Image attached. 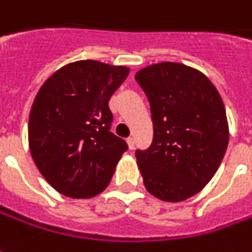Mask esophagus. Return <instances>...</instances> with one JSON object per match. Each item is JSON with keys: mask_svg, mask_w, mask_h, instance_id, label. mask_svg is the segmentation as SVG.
Wrapping results in <instances>:
<instances>
[{"mask_svg": "<svg viewBox=\"0 0 252 252\" xmlns=\"http://www.w3.org/2000/svg\"><path fill=\"white\" fill-rule=\"evenodd\" d=\"M126 141H127V146H129V148H130V150H131V148L134 147V138L129 137V138H127V140H126Z\"/></svg>", "mask_w": 252, "mask_h": 252, "instance_id": "1", "label": "esophagus"}]
</instances>
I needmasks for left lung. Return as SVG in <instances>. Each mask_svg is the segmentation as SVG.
<instances>
[{
	"instance_id": "8db88e82",
	"label": "left lung",
	"mask_w": 252,
	"mask_h": 252,
	"mask_svg": "<svg viewBox=\"0 0 252 252\" xmlns=\"http://www.w3.org/2000/svg\"><path fill=\"white\" fill-rule=\"evenodd\" d=\"M154 125L147 150H136L148 193L177 202L204 189L217 173L229 143L226 111L205 75L176 62L138 70Z\"/></svg>"
}]
</instances>
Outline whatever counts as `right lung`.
<instances>
[{
  "label": "right lung",
  "mask_w": 252,
  "mask_h": 252,
  "mask_svg": "<svg viewBox=\"0 0 252 252\" xmlns=\"http://www.w3.org/2000/svg\"><path fill=\"white\" fill-rule=\"evenodd\" d=\"M126 66L77 61L61 67L35 95L29 147L38 170L61 194L90 198L109 185L127 143L111 131L109 99Z\"/></svg>",
  "instance_id": "1"
}]
</instances>
